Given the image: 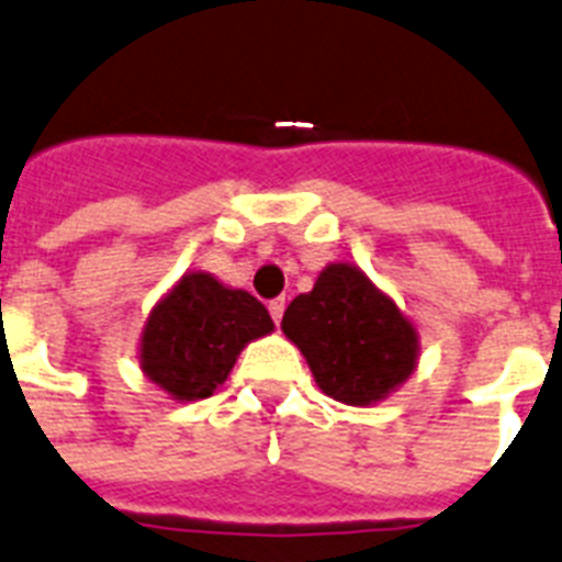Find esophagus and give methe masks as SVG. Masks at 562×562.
<instances>
[{"label": "esophagus", "instance_id": "obj_1", "mask_svg": "<svg viewBox=\"0 0 562 562\" xmlns=\"http://www.w3.org/2000/svg\"><path fill=\"white\" fill-rule=\"evenodd\" d=\"M268 311H271V319H274L277 325H280V322H282V311H285V296L268 302Z\"/></svg>", "mask_w": 562, "mask_h": 562}]
</instances>
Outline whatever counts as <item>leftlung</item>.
<instances>
[{
    "mask_svg": "<svg viewBox=\"0 0 562 562\" xmlns=\"http://www.w3.org/2000/svg\"><path fill=\"white\" fill-rule=\"evenodd\" d=\"M282 334L302 350L325 396L368 407L387 398L418 364L413 322L350 262H330L285 308Z\"/></svg>",
    "mask_w": 562,
    "mask_h": 562,
    "instance_id": "1",
    "label": "left lung"
}]
</instances>
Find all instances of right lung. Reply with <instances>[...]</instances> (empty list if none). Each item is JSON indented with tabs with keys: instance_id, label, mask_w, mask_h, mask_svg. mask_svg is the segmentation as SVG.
I'll return each instance as SVG.
<instances>
[{
	"instance_id": "add662e5",
	"label": "right lung",
	"mask_w": 562,
	"mask_h": 562,
	"mask_svg": "<svg viewBox=\"0 0 562 562\" xmlns=\"http://www.w3.org/2000/svg\"><path fill=\"white\" fill-rule=\"evenodd\" d=\"M274 322L257 296L189 271L153 308L140 334V370L175 402L209 398L232 373L248 341Z\"/></svg>"
}]
</instances>
